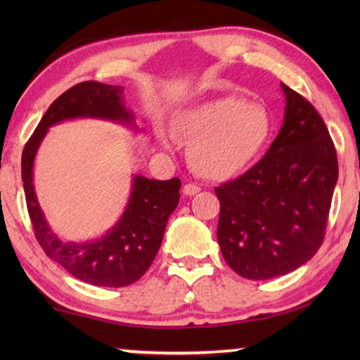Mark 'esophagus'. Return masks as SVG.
Returning a JSON list of instances; mask_svg holds the SVG:
<instances>
[{"label": "esophagus", "mask_w": 360, "mask_h": 360, "mask_svg": "<svg viewBox=\"0 0 360 360\" xmlns=\"http://www.w3.org/2000/svg\"><path fill=\"white\" fill-rule=\"evenodd\" d=\"M182 192H184V195H187V197H193V195H197L200 192V187L188 182V184H186L184 188H182Z\"/></svg>", "instance_id": "obj_1"}]
</instances>
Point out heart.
I'll return each instance as SVG.
<instances>
[{
    "instance_id": "obj_1",
    "label": "heart",
    "mask_w": 360,
    "mask_h": 360,
    "mask_svg": "<svg viewBox=\"0 0 360 360\" xmlns=\"http://www.w3.org/2000/svg\"><path fill=\"white\" fill-rule=\"evenodd\" d=\"M173 130L191 141L188 162L206 179L224 181L248 172L265 150L271 136V120L264 106L243 96L227 95L187 108L176 115ZM163 148L173 138L158 135Z\"/></svg>"
}]
</instances>
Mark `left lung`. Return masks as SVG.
I'll use <instances>...</instances> for the list:
<instances>
[{
    "label": "left lung",
    "mask_w": 360,
    "mask_h": 360,
    "mask_svg": "<svg viewBox=\"0 0 360 360\" xmlns=\"http://www.w3.org/2000/svg\"><path fill=\"white\" fill-rule=\"evenodd\" d=\"M281 89L284 122L270 149L238 179L214 188L221 252L254 281L288 275L318 252L338 179L324 120L302 95Z\"/></svg>",
    "instance_id": "left-lung-1"
}]
</instances>
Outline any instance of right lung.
<instances>
[{
  "label": "right lung",
  "instance_id": "add662e5",
  "mask_svg": "<svg viewBox=\"0 0 360 360\" xmlns=\"http://www.w3.org/2000/svg\"><path fill=\"white\" fill-rule=\"evenodd\" d=\"M75 119H98L139 131L124 103V87L96 81L81 82L52 103L22 154V181L36 240L44 252L71 276L100 288L136 283L160 249L168 217L179 203L181 179H148L135 174L125 211L105 235L84 243L63 241L51 229L36 197L33 168L42 139L52 125Z\"/></svg>",
  "mask_w": 360,
  "mask_h": 360
}]
</instances>
